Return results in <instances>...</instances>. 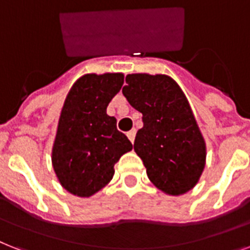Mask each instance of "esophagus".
Instances as JSON below:
<instances>
[{
  "label": "esophagus",
  "mask_w": 250,
  "mask_h": 250,
  "mask_svg": "<svg viewBox=\"0 0 250 250\" xmlns=\"http://www.w3.org/2000/svg\"><path fill=\"white\" fill-rule=\"evenodd\" d=\"M135 136H136V129H131V131L127 132V137H128L129 141H131L132 144H133V141H135Z\"/></svg>",
  "instance_id": "34e87169"
}]
</instances>
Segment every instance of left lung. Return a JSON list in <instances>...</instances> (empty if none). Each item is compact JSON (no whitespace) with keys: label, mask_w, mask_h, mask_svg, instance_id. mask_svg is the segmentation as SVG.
I'll return each instance as SVG.
<instances>
[{"label":"left lung","mask_w":250,"mask_h":250,"mask_svg":"<svg viewBox=\"0 0 250 250\" xmlns=\"http://www.w3.org/2000/svg\"><path fill=\"white\" fill-rule=\"evenodd\" d=\"M123 95L143 114L136 154L159 190L181 195L191 190L206 166V143L178 84L164 74H128Z\"/></svg>","instance_id":"1"}]
</instances>
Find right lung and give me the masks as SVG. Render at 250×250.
<instances>
[{
    "label": "right lung",
    "mask_w": 250,
    "mask_h": 250,
    "mask_svg": "<svg viewBox=\"0 0 250 250\" xmlns=\"http://www.w3.org/2000/svg\"><path fill=\"white\" fill-rule=\"evenodd\" d=\"M125 82L122 73L81 77L69 91L52 147V166L65 190L91 196L105 188L114 164L132 144L117 129V119L106 114L111 99Z\"/></svg>",
    "instance_id": "obj_1"
}]
</instances>
